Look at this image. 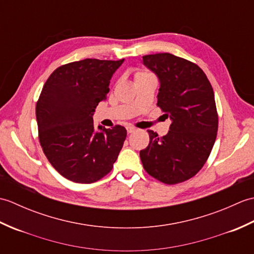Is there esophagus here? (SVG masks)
Wrapping results in <instances>:
<instances>
[{"label":"esophagus","mask_w":254,"mask_h":254,"mask_svg":"<svg viewBox=\"0 0 254 254\" xmlns=\"http://www.w3.org/2000/svg\"><path fill=\"white\" fill-rule=\"evenodd\" d=\"M127 134H131V133H133L134 131H135V127H127Z\"/></svg>","instance_id":"esophagus-1"}]
</instances>
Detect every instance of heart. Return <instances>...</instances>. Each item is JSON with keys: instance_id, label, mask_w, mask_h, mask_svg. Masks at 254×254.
I'll return each instance as SVG.
<instances>
[{"instance_id": "heart-1", "label": "heart", "mask_w": 254, "mask_h": 254, "mask_svg": "<svg viewBox=\"0 0 254 254\" xmlns=\"http://www.w3.org/2000/svg\"><path fill=\"white\" fill-rule=\"evenodd\" d=\"M145 74H148V73H146V72H143V71H139V72H137V73L135 74V77L142 76V75H145Z\"/></svg>"}]
</instances>
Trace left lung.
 Here are the masks:
<instances>
[{
  "mask_svg": "<svg viewBox=\"0 0 254 254\" xmlns=\"http://www.w3.org/2000/svg\"><path fill=\"white\" fill-rule=\"evenodd\" d=\"M160 82L157 106L171 124L168 134L148 130V146L139 152L145 171L166 185L195 176L212 152L218 130L214 90L195 63L170 53L143 57Z\"/></svg>",
  "mask_w": 254,
  "mask_h": 254,
  "instance_id": "obj_1",
  "label": "left lung"
}]
</instances>
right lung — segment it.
Returning a JSON list of instances; mask_svg holds the SVG:
<instances>
[{"instance_id": "obj_1", "label": "right lung", "mask_w": 254, "mask_h": 254, "mask_svg": "<svg viewBox=\"0 0 254 254\" xmlns=\"http://www.w3.org/2000/svg\"><path fill=\"white\" fill-rule=\"evenodd\" d=\"M123 61L85 59L64 64L41 90L36 105L40 145L53 168L73 182L93 183L107 176L126 141L124 127L99 126L95 131L93 121Z\"/></svg>"}]
</instances>
